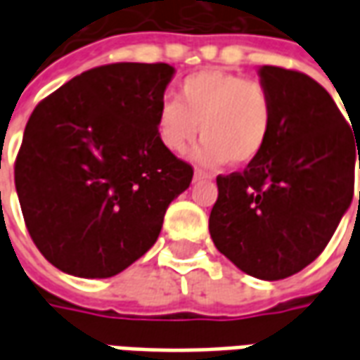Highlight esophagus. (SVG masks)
<instances>
[{"mask_svg": "<svg viewBox=\"0 0 360 360\" xmlns=\"http://www.w3.org/2000/svg\"><path fill=\"white\" fill-rule=\"evenodd\" d=\"M214 175L212 173H206L202 169H195V181H210Z\"/></svg>", "mask_w": 360, "mask_h": 360, "instance_id": "esophagus-1", "label": "esophagus"}]
</instances>
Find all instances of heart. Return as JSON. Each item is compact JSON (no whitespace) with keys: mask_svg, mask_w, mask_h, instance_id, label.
Masks as SVG:
<instances>
[{"mask_svg":"<svg viewBox=\"0 0 360 360\" xmlns=\"http://www.w3.org/2000/svg\"><path fill=\"white\" fill-rule=\"evenodd\" d=\"M271 123L274 103L260 82L208 69L181 82L177 102L160 105L156 133L173 154H185L200 133L198 164L218 167L231 160L233 165H249L266 150Z\"/></svg>","mask_w":360,"mask_h":360,"instance_id":"obj_1","label":"heart"}]
</instances>
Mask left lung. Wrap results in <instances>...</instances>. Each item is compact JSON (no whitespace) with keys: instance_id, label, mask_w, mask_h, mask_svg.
<instances>
[{"instance_id":"8db88e82","label":"left lung","mask_w":360,"mask_h":360,"mask_svg":"<svg viewBox=\"0 0 360 360\" xmlns=\"http://www.w3.org/2000/svg\"><path fill=\"white\" fill-rule=\"evenodd\" d=\"M258 77L274 103L270 141L243 173L218 175L208 229L239 270L276 281L316 260L349 210L360 133L309 75L264 65Z\"/></svg>"}]
</instances>
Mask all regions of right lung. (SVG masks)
Here are the masks:
<instances>
[{
    "mask_svg": "<svg viewBox=\"0 0 360 360\" xmlns=\"http://www.w3.org/2000/svg\"><path fill=\"white\" fill-rule=\"evenodd\" d=\"M175 69L111 63L38 103L15 162V187L44 258L77 278H111L158 241L193 167L164 148L156 117Z\"/></svg>",
    "mask_w": 360,
    "mask_h": 360,
    "instance_id": "obj_1",
    "label": "right lung"
}]
</instances>
